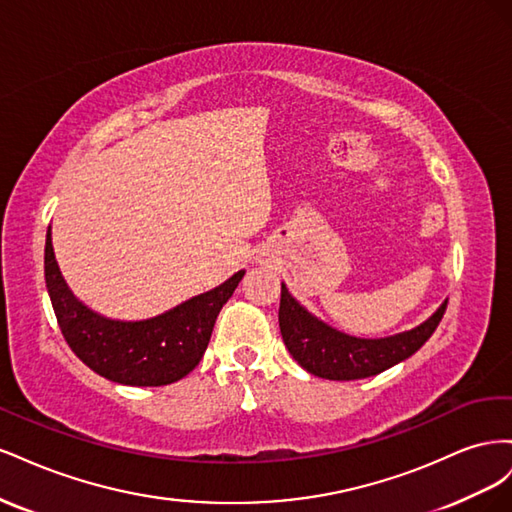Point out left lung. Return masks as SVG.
I'll return each mask as SVG.
<instances>
[{"label": "left lung", "mask_w": 512, "mask_h": 512, "mask_svg": "<svg viewBox=\"0 0 512 512\" xmlns=\"http://www.w3.org/2000/svg\"><path fill=\"white\" fill-rule=\"evenodd\" d=\"M446 312V301L421 327L384 339H359L331 329L290 297L282 284L280 331L282 339L297 361L309 374L327 380H359L376 376L380 371L408 359L438 329Z\"/></svg>", "instance_id": "8db88e82"}]
</instances>
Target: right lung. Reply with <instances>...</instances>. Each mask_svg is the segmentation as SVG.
<instances>
[{
    "label": "right lung",
    "mask_w": 512,
    "mask_h": 512,
    "mask_svg": "<svg viewBox=\"0 0 512 512\" xmlns=\"http://www.w3.org/2000/svg\"><path fill=\"white\" fill-rule=\"evenodd\" d=\"M245 271L222 286L141 322H119L94 314L68 290L57 267L51 228L44 245V280L61 335L79 359L106 380L130 386L177 382L200 363L220 309Z\"/></svg>",
    "instance_id": "right-lung-1"
}]
</instances>
